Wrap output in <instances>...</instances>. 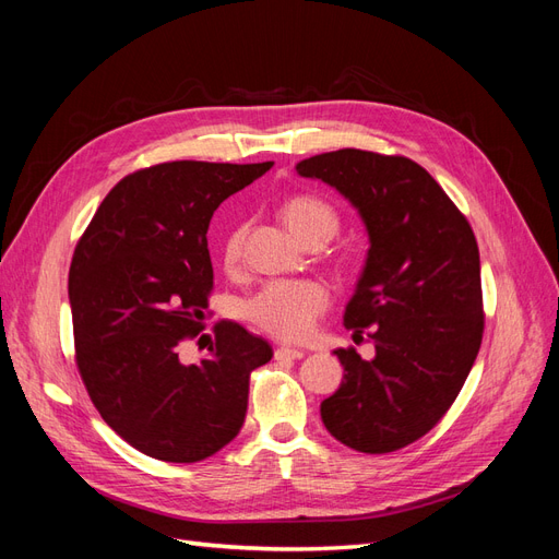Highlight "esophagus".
Wrapping results in <instances>:
<instances>
[{
  "instance_id": "1",
  "label": "esophagus",
  "mask_w": 559,
  "mask_h": 559,
  "mask_svg": "<svg viewBox=\"0 0 559 559\" xmlns=\"http://www.w3.org/2000/svg\"><path fill=\"white\" fill-rule=\"evenodd\" d=\"M306 357V352L302 349H294V347H277L275 349V359L284 361V359H302Z\"/></svg>"
}]
</instances>
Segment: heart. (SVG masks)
I'll return each instance as SVG.
<instances>
[{
    "instance_id": "heart-1",
    "label": "heart",
    "mask_w": 559,
    "mask_h": 559,
    "mask_svg": "<svg viewBox=\"0 0 559 559\" xmlns=\"http://www.w3.org/2000/svg\"><path fill=\"white\" fill-rule=\"evenodd\" d=\"M284 222L306 242L317 233L329 235L337 230V214L329 202L298 195L284 205ZM245 228H233L224 240V263L233 267L242 257ZM331 294L317 280H275L249 296L242 306V314L261 331L280 337V341H302L317 324V319L326 312Z\"/></svg>"
}]
</instances>
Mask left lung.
Segmentation results:
<instances>
[{
	"label": "left lung",
	"mask_w": 559,
	"mask_h": 559,
	"mask_svg": "<svg viewBox=\"0 0 559 559\" xmlns=\"http://www.w3.org/2000/svg\"><path fill=\"white\" fill-rule=\"evenodd\" d=\"M296 173L345 195L370 242L345 326L370 329L376 357L335 349L345 376L321 401V421L352 450H401L438 425L478 357L476 235L438 181L405 156L341 148L300 160Z\"/></svg>",
	"instance_id": "obj_1"
}]
</instances>
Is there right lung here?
Listing matches in <instances>:
<instances>
[{
	"label": "right lung",
	"mask_w": 559,
	"mask_h": 559,
	"mask_svg": "<svg viewBox=\"0 0 559 559\" xmlns=\"http://www.w3.org/2000/svg\"><path fill=\"white\" fill-rule=\"evenodd\" d=\"M273 163L175 160L132 173L97 207L74 249L70 306L76 366L107 425L154 460L193 464L240 433L249 376L273 347L235 321L183 364L214 284V210Z\"/></svg>",
	"instance_id": "add662e5"
}]
</instances>
